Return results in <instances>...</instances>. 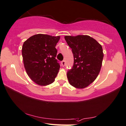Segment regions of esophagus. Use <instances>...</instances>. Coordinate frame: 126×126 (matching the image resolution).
<instances>
[{
    "label": "esophagus",
    "instance_id": "esophagus-1",
    "mask_svg": "<svg viewBox=\"0 0 126 126\" xmlns=\"http://www.w3.org/2000/svg\"><path fill=\"white\" fill-rule=\"evenodd\" d=\"M62 65L63 67H64L65 65H66V62H65V60H63V61L62 62Z\"/></svg>",
    "mask_w": 126,
    "mask_h": 126
}]
</instances>
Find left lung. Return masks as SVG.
<instances>
[{
  "instance_id": "1",
  "label": "left lung",
  "mask_w": 126,
  "mask_h": 126,
  "mask_svg": "<svg viewBox=\"0 0 126 126\" xmlns=\"http://www.w3.org/2000/svg\"><path fill=\"white\" fill-rule=\"evenodd\" d=\"M64 39L74 57L73 66L67 73L69 83L78 89L87 87L100 71L104 56L102 47L87 35L66 36Z\"/></svg>"
}]
</instances>
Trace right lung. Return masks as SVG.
Segmentation results:
<instances>
[{
  "instance_id": "obj_1",
  "label": "right lung",
  "mask_w": 126,
  "mask_h": 126,
  "mask_svg": "<svg viewBox=\"0 0 126 126\" xmlns=\"http://www.w3.org/2000/svg\"><path fill=\"white\" fill-rule=\"evenodd\" d=\"M60 36L37 34L24 42L22 56L24 66L29 78L40 86H47L54 81L60 64L56 59V46Z\"/></svg>"
}]
</instances>
